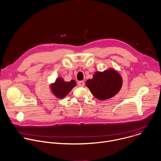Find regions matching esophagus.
<instances>
[{
	"label": "esophagus",
	"mask_w": 161,
	"mask_h": 161,
	"mask_svg": "<svg viewBox=\"0 0 161 161\" xmlns=\"http://www.w3.org/2000/svg\"><path fill=\"white\" fill-rule=\"evenodd\" d=\"M78 86H80V87H83V86H84V85H85V83H84V81H80L78 82Z\"/></svg>",
	"instance_id": "34e87169"
}]
</instances>
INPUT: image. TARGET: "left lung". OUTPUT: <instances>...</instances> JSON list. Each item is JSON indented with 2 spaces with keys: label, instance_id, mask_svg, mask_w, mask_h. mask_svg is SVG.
I'll use <instances>...</instances> for the list:
<instances>
[{
  "label": "left lung",
  "instance_id": "1",
  "mask_svg": "<svg viewBox=\"0 0 161 161\" xmlns=\"http://www.w3.org/2000/svg\"><path fill=\"white\" fill-rule=\"evenodd\" d=\"M85 84L96 98L105 100L114 97L120 91L123 78L118 71L109 68L102 72H95L93 78L87 80Z\"/></svg>",
  "mask_w": 161,
  "mask_h": 161
}]
</instances>
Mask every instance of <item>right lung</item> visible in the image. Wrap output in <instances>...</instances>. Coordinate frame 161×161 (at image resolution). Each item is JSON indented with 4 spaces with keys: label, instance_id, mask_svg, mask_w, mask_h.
Masks as SVG:
<instances>
[{
    "label": "right lung",
    "instance_id": "obj_1",
    "mask_svg": "<svg viewBox=\"0 0 161 161\" xmlns=\"http://www.w3.org/2000/svg\"><path fill=\"white\" fill-rule=\"evenodd\" d=\"M76 85V82L74 80L70 81H66L62 77H58L55 82L51 83L49 86L51 93L58 98H64Z\"/></svg>",
    "mask_w": 161,
    "mask_h": 161
}]
</instances>
